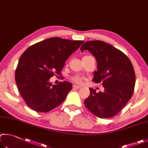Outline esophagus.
Listing matches in <instances>:
<instances>
[{"mask_svg":"<svg viewBox=\"0 0 148 148\" xmlns=\"http://www.w3.org/2000/svg\"><path fill=\"white\" fill-rule=\"evenodd\" d=\"M73 88H76V89H80L81 88V86H79V85H76V84H74L73 86Z\"/></svg>","mask_w":148,"mask_h":148,"instance_id":"34e87169","label":"esophagus"}]
</instances>
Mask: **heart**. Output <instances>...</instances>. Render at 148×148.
Listing matches in <instances>:
<instances>
[{
  "instance_id": "heart-1",
  "label": "heart",
  "mask_w": 148,
  "mask_h": 148,
  "mask_svg": "<svg viewBox=\"0 0 148 148\" xmlns=\"http://www.w3.org/2000/svg\"><path fill=\"white\" fill-rule=\"evenodd\" d=\"M72 80L75 82H81L82 81V78L79 75H75V77H73Z\"/></svg>"
}]
</instances>
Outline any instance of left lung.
Returning a JSON list of instances; mask_svg holds the SVG:
<instances>
[{
  "instance_id": "left-lung-1",
  "label": "left lung",
  "mask_w": 148,
  "mask_h": 148,
  "mask_svg": "<svg viewBox=\"0 0 148 148\" xmlns=\"http://www.w3.org/2000/svg\"><path fill=\"white\" fill-rule=\"evenodd\" d=\"M84 50L91 53L97 61L93 81L104 88V92L99 93L90 88L84 105L97 117L112 118L133 95L136 79L133 65L125 54L104 41H88L81 46V51Z\"/></svg>"
}]
</instances>
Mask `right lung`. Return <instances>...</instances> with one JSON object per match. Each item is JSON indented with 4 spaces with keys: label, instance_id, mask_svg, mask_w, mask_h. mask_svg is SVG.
I'll use <instances>...</instances> for the list:
<instances>
[{
    "label": "right lung",
    "instance_id": "obj_1",
    "mask_svg": "<svg viewBox=\"0 0 148 148\" xmlns=\"http://www.w3.org/2000/svg\"><path fill=\"white\" fill-rule=\"evenodd\" d=\"M83 43L53 37L34 44L23 53L15 79L20 94L31 109L47 112L66 99L71 83L64 81L55 85L49 79L61 73L65 62Z\"/></svg>",
    "mask_w": 148,
    "mask_h": 148
}]
</instances>
